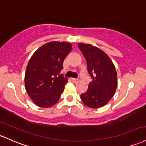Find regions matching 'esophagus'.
I'll return each instance as SVG.
<instances>
[{
    "label": "esophagus",
    "instance_id": "obj_1",
    "mask_svg": "<svg viewBox=\"0 0 146 146\" xmlns=\"http://www.w3.org/2000/svg\"><path fill=\"white\" fill-rule=\"evenodd\" d=\"M71 81L73 82L76 83V82H78V81H79V80L76 79V78H71Z\"/></svg>",
    "mask_w": 146,
    "mask_h": 146
}]
</instances>
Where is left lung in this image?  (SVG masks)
Masks as SVG:
<instances>
[{
	"instance_id": "left-lung-1",
	"label": "left lung",
	"mask_w": 146,
	"mask_h": 146,
	"mask_svg": "<svg viewBox=\"0 0 146 146\" xmlns=\"http://www.w3.org/2000/svg\"><path fill=\"white\" fill-rule=\"evenodd\" d=\"M78 48L87 64L92 81L80 98L90 108L105 106L113 96L118 85L117 73L111 59L101 49L89 44L79 43Z\"/></svg>"
}]
</instances>
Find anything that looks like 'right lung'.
I'll list each match as a JSON object with an SVG mask.
<instances>
[{
    "instance_id": "right-lung-1",
    "label": "right lung",
    "mask_w": 146,
    "mask_h": 146,
    "mask_svg": "<svg viewBox=\"0 0 146 146\" xmlns=\"http://www.w3.org/2000/svg\"><path fill=\"white\" fill-rule=\"evenodd\" d=\"M71 49L72 45L66 41H50L39 48L29 60L25 87L38 107L48 108L60 98L68 79L60 73Z\"/></svg>"
}]
</instances>
